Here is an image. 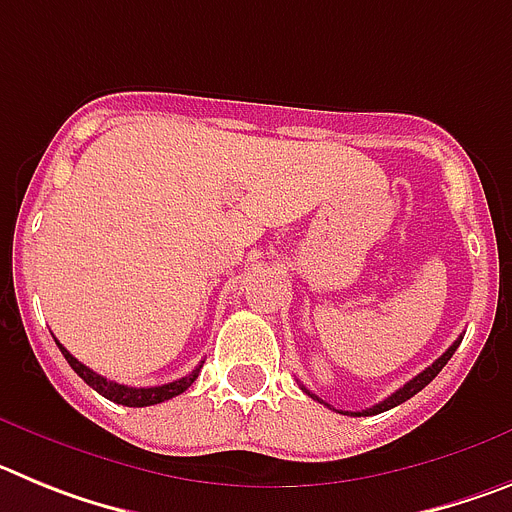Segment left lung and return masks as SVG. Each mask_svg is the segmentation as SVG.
Listing matches in <instances>:
<instances>
[{
  "instance_id": "8db88e82",
  "label": "left lung",
  "mask_w": 512,
  "mask_h": 512,
  "mask_svg": "<svg viewBox=\"0 0 512 512\" xmlns=\"http://www.w3.org/2000/svg\"><path fill=\"white\" fill-rule=\"evenodd\" d=\"M459 343H461V341H454V346H449V348H446V354H441V356H438V359L433 361V364L428 366V369H423V372H420L418 377H413V379H410L408 384H402L400 390H397V392H392V395L387 397V400H382V402H379V405H372V408L359 410V413H351V415H356V418H361V415H377V413H384V410H392V408H397V405H402V402H405V400H410V397H413V395H418V392L423 390L425 384H431L433 379L438 377V372H441L443 366L449 364V359H451V356H454V351H456V348H459ZM302 390H305V387H302ZM305 392H307V395L312 397V400L323 402V400H320L318 395H312L310 390H305ZM323 405H328V402H323ZM328 408H330V405H328ZM341 413H343V410H341ZM346 415H348V413H346Z\"/></svg>"
}]
</instances>
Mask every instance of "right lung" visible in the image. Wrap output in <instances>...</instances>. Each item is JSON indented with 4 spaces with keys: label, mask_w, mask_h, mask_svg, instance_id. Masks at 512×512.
<instances>
[{
    "label": "right lung",
    "mask_w": 512,
    "mask_h": 512,
    "mask_svg": "<svg viewBox=\"0 0 512 512\" xmlns=\"http://www.w3.org/2000/svg\"><path fill=\"white\" fill-rule=\"evenodd\" d=\"M58 348H61V354L66 356V361L71 364V369H74V372L79 374V377L84 379V382H87L92 390H97L99 395L107 397V400H112V402H117V405H125V408H148V405H158V402L182 395L184 390H189V387H192L194 379L200 377V369H202V364H205V361H202V364L197 366L192 374H187V377H182V379H176V382L161 384V387H128V384L110 382V379L102 377V374L92 372L89 366H84L79 359H74V356H71L69 351L61 346V343H58Z\"/></svg>",
    "instance_id": "add662e5"
}]
</instances>
